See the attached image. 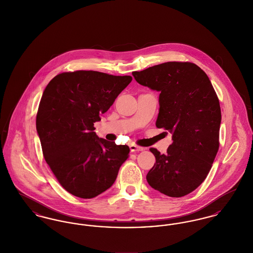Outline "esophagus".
I'll list each match as a JSON object with an SVG mask.
<instances>
[{
    "label": "esophagus",
    "mask_w": 253,
    "mask_h": 253,
    "mask_svg": "<svg viewBox=\"0 0 253 253\" xmlns=\"http://www.w3.org/2000/svg\"><path fill=\"white\" fill-rule=\"evenodd\" d=\"M129 148H130V151L132 152H142V151H144V150H145L144 148L139 147V146H137V145H135V144H130Z\"/></svg>",
    "instance_id": "1"
}]
</instances>
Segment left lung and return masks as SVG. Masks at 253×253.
Returning a JSON list of instances; mask_svg holds the SVG:
<instances>
[{
	"instance_id": "left-lung-1",
	"label": "left lung",
	"mask_w": 253,
	"mask_h": 253,
	"mask_svg": "<svg viewBox=\"0 0 253 253\" xmlns=\"http://www.w3.org/2000/svg\"><path fill=\"white\" fill-rule=\"evenodd\" d=\"M132 75L139 84L160 92L155 125L172 134L167 154L150 149L156 162L148 183L171 198L186 196L204 181L219 151L218 96L207 75L191 62H165Z\"/></svg>"
}]
</instances>
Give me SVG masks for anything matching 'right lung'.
<instances>
[{
    "instance_id": "obj_1",
    "label": "right lung",
    "mask_w": 253,
    "mask_h": 253,
    "mask_svg": "<svg viewBox=\"0 0 253 253\" xmlns=\"http://www.w3.org/2000/svg\"><path fill=\"white\" fill-rule=\"evenodd\" d=\"M131 81L130 76L76 71L55 76L45 88L36 129L47 164L70 194L92 199L115 182L129 148L99 138L94 123Z\"/></svg>"
}]
</instances>
